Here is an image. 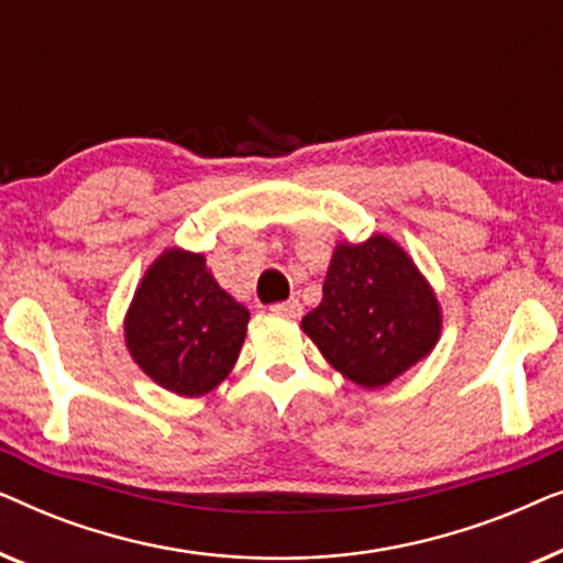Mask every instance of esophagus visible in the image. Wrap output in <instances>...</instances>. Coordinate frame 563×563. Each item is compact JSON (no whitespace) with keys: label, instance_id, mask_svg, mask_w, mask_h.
<instances>
[{"label":"esophagus","instance_id":"34e87169","mask_svg":"<svg viewBox=\"0 0 563 563\" xmlns=\"http://www.w3.org/2000/svg\"><path fill=\"white\" fill-rule=\"evenodd\" d=\"M272 312L282 314V318H299L302 314V305H299V299H287V302L272 305Z\"/></svg>","mask_w":563,"mask_h":563}]
</instances>
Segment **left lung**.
<instances>
[{
    "instance_id": "obj_1",
    "label": "left lung",
    "mask_w": 563,
    "mask_h": 563,
    "mask_svg": "<svg viewBox=\"0 0 563 563\" xmlns=\"http://www.w3.org/2000/svg\"><path fill=\"white\" fill-rule=\"evenodd\" d=\"M302 330L345 379L376 389L428 356L441 312L407 253L374 235L338 245L322 302L305 314Z\"/></svg>"
}]
</instances>
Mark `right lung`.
Listing matches in <instances>:
<instances>
[{
    "label": "right lung",
    "instance_id": "right-lung-1",
    "mask_svg": "<svg viewBox=\"0 0 563 563\" xmlns=\"http://www.w3.org/2000/svg\"><path fill=\"white\" fill-rule=\"evenodd\" d=\"M249 318V310L218 287L205 256L172 249L135 291L125 320L128 349L161 387L199 397L235 366Z\"/></svg>",
    "mask_w": 563,
    "mask_h": 563
}]
</instances>
